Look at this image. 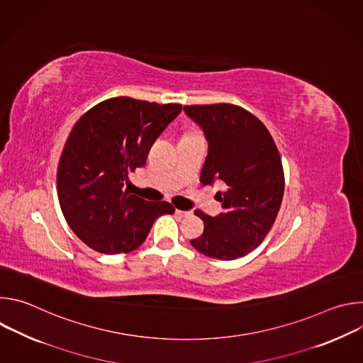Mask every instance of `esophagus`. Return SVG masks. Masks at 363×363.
Masks as SVG:
<instances>
[{
	"label": "esophagus",
	"instance_id": "obj_1",
	"mask_svg": "<svg viewBox=\"0 0 363 363\" xmlns=\"http://www.w3.org/2000/svg\"><path fill=\"white\" fill-rule=\"evenodd\" d=\"M175 214L179 216V217H189L192 213H191V211H181V210H177Z\"/></svg>",
	"mask_w": 363,
	"mask_h": 363
}]
</instances>
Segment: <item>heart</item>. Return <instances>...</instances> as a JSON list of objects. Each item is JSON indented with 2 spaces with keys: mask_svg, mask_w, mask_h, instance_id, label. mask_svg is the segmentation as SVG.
<instances>
[{
  "mask_svg": "<svg viewBox=\"0 0 363 363\" xmlns=\"http://www.w3.org/2000/svg\"><path fill=\"white\" fill-rule=\"evenodd\" d=\"M186 136H189V135H186Z\"/></svg>",
  "mask_w": 363,
  "mask_h": 363,
  "instance_id": "1",
  "label": "heart"
}]
</instances>
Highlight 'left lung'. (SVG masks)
<instances>
[{"mask_svg":"<svg viewBox=\"0 0 363 363\" xmlns=\"http://www.w3.org/2000/svg\"><path fill=\"white\" fill-rule=\"evenodd\" d=\"M184 111L208 140L201 182L225 185L217 192L220 216L195 211L203 233L191 244L206 257L235 260L262 244L279 214L284 194L279 149L262 121L240 106L217 103Z\"/></svg>","mask_w":363,"mask_h":363,"instance_id":"left-lung-1","label":"left lung"}]
</instances>
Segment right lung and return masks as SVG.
Returning a JSON list of instances; mask_svg holds the SVG:
<instances>
[{"label": "right lung", "mask_w": 363, "mask_h": 363, "mask_svg": "<svg viewBox=\"0 0 363 363\" xmlns=\"http://www.w3.org/2000/svg\"><path fill=\"white\" fill-rule=\"evenodd\" d=\"M181 111L178 103L121 96L77 121L60 157L57 195L67 224L86 245L103 254L133 251L155 220L175 213L169 202H147L123 186Z\"/></svg>", "instance_id": "right-lung-1"}]
</instances>
